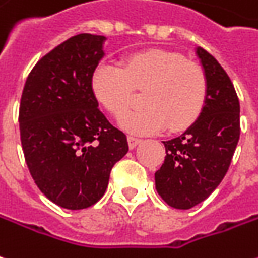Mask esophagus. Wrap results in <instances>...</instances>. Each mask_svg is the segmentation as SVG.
<instances>
[{
	"mask_svg": "<svg viewBox=\"0 0 258 258\" xmlns=\"http://www.w3.org/2000/svg\"><path fill=\"white\" fill-rule=\"evenodd\" d=\"M127 140H128L130 149H134V148L137 147V145H138L140 142H141V140H140V138H135V137H131V135H130Z\"/></svg>",
	"mask_w": 258,
	"mask_h": 258,
	"instance_id": "obj_1",
	"label": "esophagus"
}]
</instances>
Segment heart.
<instances>
[{
	"label": "heart",
	"mask_w": 258,
	"mask_h": 258,
	"mask_svg": "<svg viewBox=\"0 0 258 258\" xmlns=\"http://www.w3.org/2000/svg\"><path fill=\"white\" fill-rule=\"evenodd\" d=\"M91 85L99 103L116 117L128 110L134 91H142L144 107L120 120L123 128L135 134H154L166 125L170 131L190 127L204 107L208 89L203 67L163 48L127 54L121 67L100 64Z\"/></svg>",
	"instance_id": "obj_1"
}]
</instances>
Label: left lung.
Returning <instances> with one entry per match:
<instances>
[{
	"mask_svg": "<svg viewBox=\"0 0 258 258\" xmlns=\"http://www.w3.org/2000/svg\"><path fill=\"white\" fill-rule=\"evenodd\" d=\"M197 55L208 89L203 110L184 133L163 141L165 162L155 173L156 191L177 210H190L217 188L229 169L240 137V104L235 86L204 48Z\"/></svg>",
	"mask_w": 258,
	"mask_h": 258,
	"instance_id": "left-lung-1",
	"label": "left lung"
}]
</instances>
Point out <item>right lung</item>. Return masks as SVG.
<instances>
[{
    "label": "right lung",
    "mask_w": 258,
    "mask_h": 258,
    "mask_svg": "<svg viewBox=\"0 0 258 258\" xmlns=\"http://www.w3.org/2000/svg\"><path fill=\"white\" fill-rule=\"evenodd\" d=\"M104 36L81 33L58 44L29 74L19 106L23 155L37 187L54 204L84 210L103 197L127 137L98 109L92 74Z\"/></svg>",
    "instance_id": "1"
}]
</instances>
